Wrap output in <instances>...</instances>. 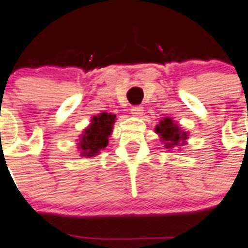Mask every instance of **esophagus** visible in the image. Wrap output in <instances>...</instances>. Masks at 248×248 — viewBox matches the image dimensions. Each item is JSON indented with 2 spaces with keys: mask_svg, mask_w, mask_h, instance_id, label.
Returning a JSON list of instances; mask_svg holds the SVG:
<instances>
[{
  "mask_svg": "<svg viewBox=\"0 0 248 248\" xmlns=\"http://www.w3.org/2000/svg\"><path fill=\"white\" fill-rule=\"evenodd\" d=\"M142 112H144V108H142L141 106H134L131 108V113L134 114V116H136V117H140L142 114Z\"/></svg>",
  "mask_w": 248,
  "mask_h": 248,
  "instance_id": "obj_1",
  "label": "esophagus"
}]
</instances>
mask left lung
<instances>
[{
  "label": "left lung",
  "mask_w": 248,
  "mask_h": 248,
  "mask_svg": "<svg viewBox=\"0 0 248 248\" xmlns=\"http://www.w3.org/2000/svg\"><path fill=\"white\" fill-rule=\"evenodd\" d=\"M155 132L162 138V141L166 142V148L170 149L173 146H180V141L185 142L187 134L180 130L176 124H173L172 118L167 117L159 122L155 127ZM182 145V144H181Z\"/></svg>",
  "instance_id": "left-lung-1"
}]
</instances>
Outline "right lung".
<instances>
[{
    "label": "right lung",
    "instance_id": "1",
    "mask_svg": "<svg viewBox=\"0 0 248 248\" xmlns=\"http://www.w3.org/2000/svg\"><path fill=\"white\" fill-rule=\"evenodd\" d=\"M114 120L116 114L106 112L93 117L92 124L86 128L78 142V148L81 149V155L94 156L106 148Z\"/></svg>",
    "mask_w": 248,
    "mask_h": 248
}]
</instances>
